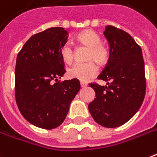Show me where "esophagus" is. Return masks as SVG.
<instances>
[{"mask_svg": "<svg viewBox=\"0 0 157 157\" xmlns=\"http://www.w3.org/2000/svg\"><path fill=\"white\" fill-rule=\"evenodd\" d=\"M80 84H81V86H82V87H86V85H87L86 82H80Z\"/></svg>", "mask_w": 157, "mask_h": 157, "instance_id": "1", "label": "esophagus"}]
</instances>
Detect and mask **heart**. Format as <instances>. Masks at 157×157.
Masks as SVG:
<instances>
[{
	"mask_svg": "<svg viewBox=\"0 0 157 157\" xmlns=\"http://www.w3.org/2000/svg\"><path fill=\"white\" fill-rule=\"evenodd\" d=\"M76 40L79 43L89 48L86 63H78L74 64L68 70V75L72 79H77L79 81L86 82L97 75L98 69L96 63L99 65H104L109 59V48L101 43V38L93 30H84L79 34ZM61 59L64 63H71L74 59V50L71 44H63L59 50Z\"/></svg>",
	"mask_w": 157,
	"mask_h": 157,
	"instance_id": "obj_1",
	"label": "heart"
}]
</instances>
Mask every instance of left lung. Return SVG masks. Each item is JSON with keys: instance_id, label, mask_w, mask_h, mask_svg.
<instances>
[{"instance_id": "8db88e82", "label": "left lung", "mask_w": 157, "mask_h": 157, "mask_svg": "<svg viewBox=\"0 0 157 157\" xmlns=\"http://www.w3.org/2000/svg\"><path fill=\"white\" fill-rule=\"evenodd\" d=\"M110 47L108 63L98 79L101 86L89 83L95 98L88 105L94 121L105 128H117L130 120L139 110L146 90L142 49L128 33L112 25L105 28Z\"/></svg>"}]
</instances>
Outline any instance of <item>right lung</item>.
I'll return each mask as SVG.
<instances>
[{"label":"right lung","instance_id":"right-lung-1","mask_svg":"<svg viewBox=\"0 0 157 157\" xmlns=\"http://www.w3.org/2000/svg\"><path fill=\"white\" fill-rule=\"evenodd\" d=\"M67 30L52 27L35 34L17 53L15 99L29 123L43 129L58 128L81 88L77 79L58 82L65 73L59 50L66 43ZM57 81L54 84L52 81Z\"/></svg>","mask_w":157,"mask_h":157}]
</instances>
